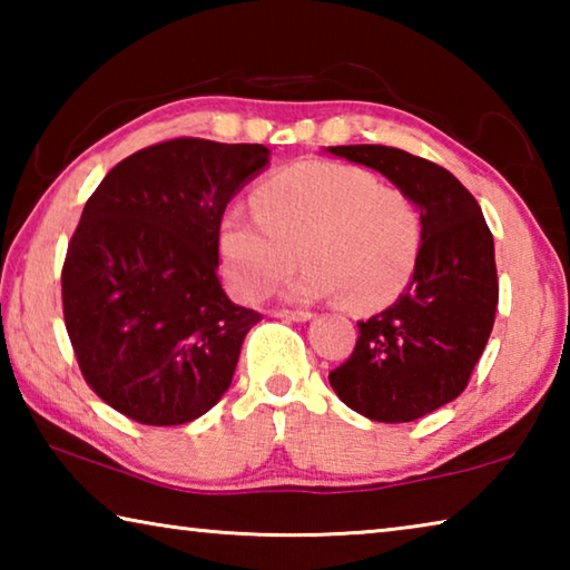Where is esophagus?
I'll return each instance as SVG.
<instances>
[{"instance_id":"obj_1","label":"esophagus","mask_w":570,"mask_h":570,"mask_svg":"<svg viewBox=\"0 0 570 570\" xmlns=\"http://www.w3.org/2000/svg\"><path fill=\"white\" fill-rule=\"evenodd\" d=\"M274 316L276 320H286V322H308L314 314L306 312V308H276Z\"/></svg>"}]
</instances>
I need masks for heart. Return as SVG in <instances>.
Wrapping results in <instances>:
<instances>
[{"label": "heart", "instance_id": "b5f03b06", "mask_svg": "<svg viewBox=\"0 0 570 570\" xmlns=\"http://www.w3.org/2000/svg\"><path fill=\"white\" fill-rule=\"evenodd\" d=\"M254 208H228L218 228L228 284L244 298L272 294L302 254L308 262L288 294H342L356 312H374L400 296L417 266V206L404 190L380 186L364 168L292 163L258 183Z\"/></svg>", "mask_w": 570, "mask_h": 570}]
</instances>
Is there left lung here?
I'll return each mask as SVG.
<instances>
[{"mask_svg":"<svg viewBox=\"0 0 570 570\" xmlns=\"http://www.w3.org/2000/svg\"><path fill=\"white\" fill-rule=\"evenodd\" d=\"M332 156L380 170L422 218V246L397 302L356 322L350 360L332 390L374 422H412L468 387L493 332L498 272L493 234L472 193L438 163L387 146H334Z\"/></svg>","mask_w":570,"mask_h":570,"instance_id":"1","label":"left lung"}]
</instances>
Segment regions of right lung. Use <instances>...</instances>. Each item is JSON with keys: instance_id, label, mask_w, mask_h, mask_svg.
<instances>
[{"instance_id": "1", "label": "right lung", "mask_w": 570, "mask_h": 570, "mask_svg": "<svg viewBox=\"0 0 570 570\" xmlns=\"http://www.w3.org/2000/svg\"><path fill=\"white\" fill-rule=\"evenodd\" d=\"M266 146L176 138L120 160L85 204L62 266V312L85 382L153 428L206 414L262 314L218 282L228 200Z\"/></svg>"}]
</instances>
